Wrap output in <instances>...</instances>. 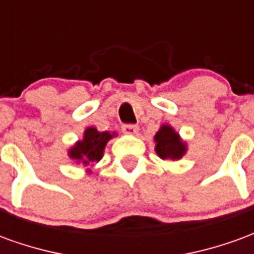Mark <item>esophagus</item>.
I'll list each match as a JSON object with an SVG mask.
<instances>
[{
	"instance_id": "esophagus-1",
	"label": "esophagus",
	"mask_w": 254,
	"mask_h": 254,
	"mask_svg": "<svg viewBox=\"0 0 254 254\" xmlns=\"http://www.w3.org/2000/svg\"><path fill=\"white\" fill-rule=\"evenodd\" d=\"M122 132L125 134H137L138 127L137 125H124L122 127Z\"/></svg>"
}]
</instances>
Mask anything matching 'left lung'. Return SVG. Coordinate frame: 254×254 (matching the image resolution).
I'll use <instances>...</instances> for the list:
<instances>
[{
  "label": "left lung",
  "instance_id": "8db88e82",
  "mask_svg": "<svg viewBox=\"0 0 254 254\" xmlns=\"http://www.w3.org/2000/svg\"><path fill=\"white\" fill-rule=\"evenodd\" d=\"M154 143L155 152L163 160H180L188 151V144L169 124H163L155 133Z\"/></svg>",
  "mask_w": 254,
  "mask_h": 254
}]
</instances>
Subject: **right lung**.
Masks as SVG:
<instances>
[{
    "label": "right lung",
    "mask_w": 254,
    "mask_h": 254,
    "mask_svg": "<svg viewBox=\"0 0 254 254\" xmlns=\"http://www.w3.org/2000/svg\"><path fill=\"white\" fill-rule=\"evenodd\" d=\"M113 137H117V132H99L94 127H87L84 130L83 138L77 140L67 149V156L74 163H81L84 167H88L103 158L106 145ZM87 173L89 174L91 169H87Z\"/></svg>",
    "instance_id": "add662e5"
}]
</instances>
